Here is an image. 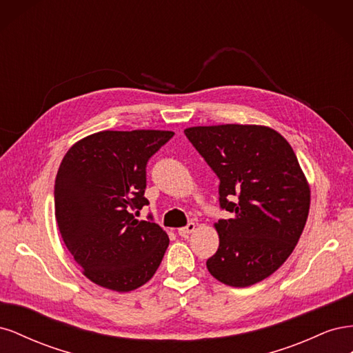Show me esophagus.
<instances>
[{
  "label": "esophagus",
  "mask_w": 353,
  "mask_h": 353,
  "mask_svg": "<svg viewBox=\"0 0 353 353\" xmlns=\"http://www.w3.org/2000/svg\"><path fill=\"white\" fill-rule=\"evenodd\" d=\"M196 230V223L194 222H190L188 225H185V227H183V228H178V234L181 237H187L188 234H191Z\"/></svg>",
  "instance_id": "obj_1"
}]
</instances>
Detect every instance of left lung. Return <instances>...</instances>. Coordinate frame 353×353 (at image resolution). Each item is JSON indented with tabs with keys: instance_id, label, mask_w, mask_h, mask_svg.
Segmentation results:
<instances>
[{
	"instance_id": "1",
	"label": "left lung",
	"mask_w": 353,
	"mask_h": 353,
	"mask_svg": "<svg viewBox=\"0 0 353 353\" xmlns=\"http://www.w3.org/2000/svg\"><path fill=\"white\" fill-rule=\"evenodd\" d=\"M184 134L219 178V219L210 275L231 287L265 280L287 261L302 236L311 188L292 145L262 125L191 126Z\"/></svg>"
}]
</instances>
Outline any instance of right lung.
<instances>
[{
  "mask_svg": "<svg viewBox=\"0 0 353 353\" xmlns=\"http://www.w3.org/2000/svg\"><path fill=\"white\" fill-rule=\"evenodd\" d=\"M172 131H101L74 143L54 185L61 239L83 275L113 292L141 287L157 271L169 245L157 223L138 221L148 205L145 166Z\"/></svg>",
  "mask_w": 353,
  "mask_h": 353,
  "instance_id": "obj_1",
  "label": "right lung"
}]
</instances>
